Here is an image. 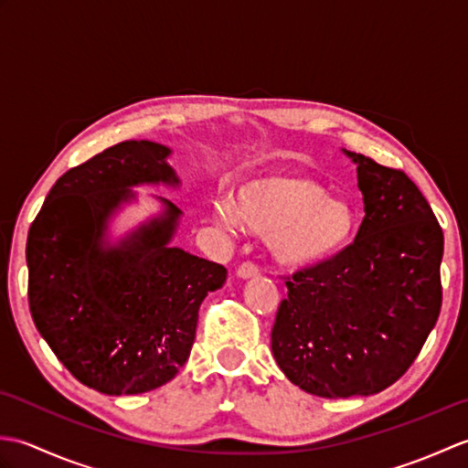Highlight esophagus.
I'll use <instances>...</instances> for the list:
<instances>
[{
    "label": "esophagus",
    "mask_w": 468,
    "mask_h": 468,
    "mask_svg": "<svg viewBox=\"0 0 468 468\" xmlns=\"http://www.w3.org/2000/svg\"><path fill=\"white\" fill-rule=\"evenodd\" d=\"M257 275H260V270H257V265L250 261L237 267V277H241V280H251V277H257Z\"/></svg>",
    "instance_id": "1"
}]
</instances>
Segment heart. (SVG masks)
I'll use <instances>...</instances> for the list:
<instances>
[{"label": "heart", "mask_w": 468, "mask_h": 468, "mask_svg": "<svg viewBox=\"0 0 468 468\" xmlns=\"http://www.w3.org/2000/svg\"><path fill=\"white\" fill-rule=\"evenodd\" d=\"M217 218L227 227L243 225L265 237L271 260L287 271H303L330 261L356 231L354 208L327 197L325 186L297 173L270 175L247 183L237 205L217 203Z\"/></svg>", "instance_id": "heart-1"}]
</instances>
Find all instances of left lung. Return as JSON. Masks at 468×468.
<instances>
[{
	"mask_svg": "<svg viewBox=\"0 0 468 468\" xmlns=\"http://www.w3.org/2000/svg\"><path fill=\"white\" fill-rule=\"evenodd\" d=\"M357 171L364 221L356 241L292 275L271 330L277 366L322 399L370 396L420 354L442 303L444 235L409 176L344 151Z\"/></svg>",
	"mask_w": 468,
	"mask_h": 468,
	"instance_id": "obj_1",
	"label": "left lung"
}]
</instances>
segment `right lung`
Returning a JSON list of instances; mask_svg holds the SVG:
<instances>
[{
  "label": "right lung",
  "mask_w": 468,
  "mask_h": 468,
  "mask_svg": "<svg viewBox=\"0 0 468 468\" xmlns=\"http://www.w3.org/2000/svg\"><path fill=\"white\" fill-rule=\"evenodd\" d=\"M171 148L126 141L69 168L48 193L27 233V300L34 324L69 374L108 394H143L173 380L188 360L207 293L223 265L171 241L183 211H163L118 241L108 227L136 201L133 186L181 181Z\"/></svg>",
  "instance_id": "obj_1"
}]
</instances>
